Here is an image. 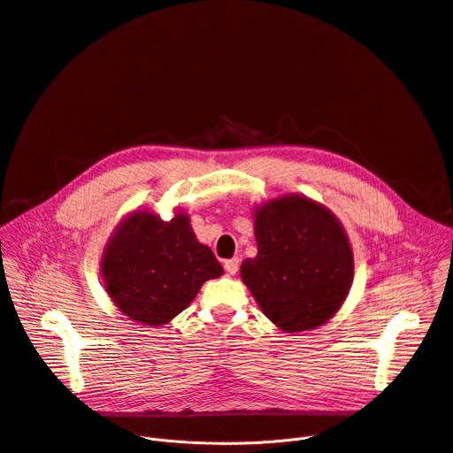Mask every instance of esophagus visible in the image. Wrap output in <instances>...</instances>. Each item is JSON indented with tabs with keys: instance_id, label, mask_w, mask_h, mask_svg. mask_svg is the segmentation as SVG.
Here are the masks:
<instances>
[{
	"instance_id": "obj_1",
	"label": "esophagus",
	"mask_w": 453,
	"mask_h": 453,
	"mask_svg": "<svg viewBox=\"0 0 453 453\" xmlns=\"http://www.w3.org/2000/svg\"><path fill=\"white\" fill-rule=\"evenodd\" d=\"M224 267H226V271H227L231 276H234V274L238 273L240 260H238V257H231V260H226V262H224Z\"/></svg>"
}]
</instances>
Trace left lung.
<instances>
[{"instance_id":"left-lung-1","label":"left lung","mask_w":453,"mask_h":453,"mask_svg":"<svg viewBox=\"0 0 453 453\" xmlns=\"http://www.w3.org/2000/svg\"><path fill=\"white\" fill-rule=\"evenodd\" d=\"M257 254L240 267L242 281L274 325L287 334L330 320L353 283V250L339 219L296 196L254 208Z\"/></svg>"}]
</instances>
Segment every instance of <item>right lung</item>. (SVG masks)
<instances>
[{
    "mask_svg": "<svg viewBox=\"0 0 453 453\" xmlns=\"http://www.w3.org/2000/svg\"><path fill=\"white\" fill-rule=\"evenodd\" d=\"M105 290L118 310L145 326H161L196 299L208 280L224 269L201 243L189 217L170 220L138 210L118 224L102 254Z\"/></svg>",
    "mask_w": 453,
    "mask_h": 453,
    "instance_id": "right-lung-1",
    "label": "right lung"
}]
</instances>
